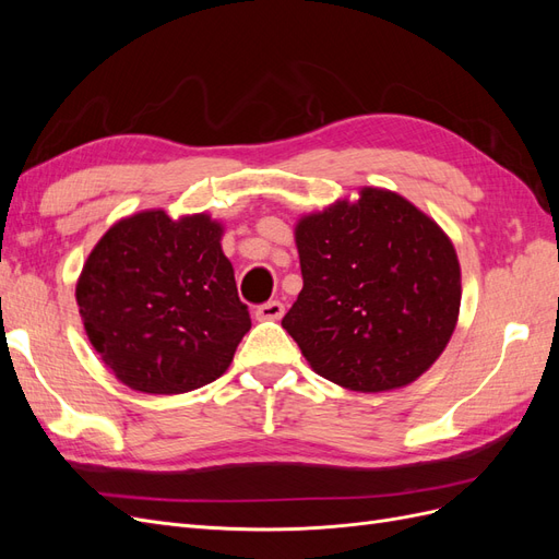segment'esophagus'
Returning <instances> with one entry per match:
<instances>
[{"instance_id": "obj_1", "label": "esophagus", "mask_w": 559, "mask_h": 559, "mask_svg": "<svg viewBox=\"0 0 559 559\" xmlns=\"http://www.w3.org/2000/svg\"><path fill=\"white\" fill-rule=\"evenodd\" d=\"M284 314V306L280 300H267L263 306L257 308V319L261 321H270V319H282Z\"/></svg>"}]
</instances>
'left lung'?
Segmentation results:
<instances>
[{
	"instance_id": "obj_1",
	"label": "left lung",
	"mask_w": 559,
	"mask_h": 559,
	"mask_svg": "<svg viewBox=\"0 0 559 559\" xmlns=\"http://www.w3.org/2000/svg\"><path fill=\"white\" fill-rule=\"evenodd\" d=\"M302 289L282 326L317 376L376 394L415 382L456 326L462 270L443 228L366 186L296 224Z\"/></svg>"
}]
</instances>
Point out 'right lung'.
<instances>
[{
    "instance_id": "obj_1",
    "label": "right lung",
    "mask_w": 559,
    "mask_h": 559,
    "mask_svg": "<svg viewBox=\"0 0 559 559\" xmlns=\"http://www.w3.org/2000/svg\"><path fill=\"white\" fill-rule=\"evenodd\" d=\"M224 226L210 214L146 210L114 224L76 282L83 329L114 376L144 394L222 378L251 329Z\"/></svg>"
}]
</instances>
